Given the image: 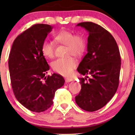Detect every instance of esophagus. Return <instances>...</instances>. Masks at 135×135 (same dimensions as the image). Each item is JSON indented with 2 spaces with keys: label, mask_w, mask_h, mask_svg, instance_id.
<instances>
[{
  "label": "esophagus",
  "mask_w": 135,
  "mask_h": 135,
  "mask_svg": "<svg viewBox=\"0 0 135 135\" xmlns=\"http://www.w3.org/2000/svg\"><path fill=\"white\" fill-rule=\"evenodd\" d=\"M73 80V79L71 78H65V81L66 82H70Z\"/></svg>",
  "instance_id": "1"
}]
</instances>
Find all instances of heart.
Segmentation results:
<instances>
[{"label":"heart","mask_w":135,"mask_h":135,"mask_svg":"<svg viewBox=\"0 0 135 135\" xmlns=\"http://www.w3.org/2000/svg\"><path fill=\"white\" fill-rule=\"evenodd\" d=\"M55 40L59 43L67 45L66 55L80 56L86 49V40L82 35L72 31L61 30L54 36ZM41 50L43 55L48 58H53L55 56V45L53 42L46 40L42 43ZM77 65L76 59L72 56L60 58L53 61L51 66L53 71L60 74L69 75Z\"/></svg>","instance_id":"obj_1"}]
</instances>
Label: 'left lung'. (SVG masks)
<instances>
[{
	"mask_svg": "<svg viewBox=\"0 0 135 135\" xmlns=\"http://www.w3.org/2000/svg\"><path fill=\"white\" fill-rule=\"evenodd\" d=\"M77 26L88 31L87 53L77 71L86 78H80L81 90L75 97L81 109L93 112L104 107L117 91L119 84L121 60L119 47L113 36L102 26L92 22ZM88 75L90 78L87 81Z\"/></svg>",
	"mask_w": 135,
	"mask_h": 135,
	"instance_id": "left-lung-1",
	"label": "left lung"
}]
</instances>
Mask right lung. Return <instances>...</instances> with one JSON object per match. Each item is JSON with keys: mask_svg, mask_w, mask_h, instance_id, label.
Segmentation results:
<instances>
[{"mask_svg": "<svg viewBox=\"0 0 135 135\" xmlns=\"http://www.w3.org/2000/svg\"><path fill=\"white\" fill-rule=\"evenodd\" d=\"M53 27L36 24L14 40L8 58L11 84L16 99L27 109L44 112L53 104L55 92L64 84L58 74L46 76L50 69L41 50Z\"/></svg>", "mask_w": 135, "mask_h": 135, "instance_id": "add662e5", "label": "right lung"}]
</instances>
